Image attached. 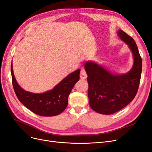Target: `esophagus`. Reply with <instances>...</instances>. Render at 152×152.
I'll list each match as a JSON object with an SVG mask.
<instances>
[{"label": "esophagus", "instance_id": "34e87169", "mask_svg": "<svg viewBox=\"0 0 152 152\" xmlns=\"http://www.w3.org/2000/svg\"><path fill=\"white\" fill-rule=\"evenodd\" d=\"M80 79H82V80H84L87 78V75L86 72L84 69H82V70H81L80 73Z\"/></svg>", "mask_w": 152, "mask_h": 152}]
</instances>
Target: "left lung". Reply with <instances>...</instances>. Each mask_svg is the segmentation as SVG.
<instances>
[{
  "label": "left lung",
  "instance_id": "obj_1",
  "mask_svg": "<svg viewBox=\"0 0 152 152\" xmlns=\"http://www.w3.org/2000/svg\"><path fill=\"white\" fill-rule=\"evenodd\" d=\"M117 34L128 45L134 57V64L129 72L117 75L93 61H87L84 65L88 76L89 105L94 111L103 115L115 113L131 103L137 94L140 82L142 59L135 41L122 30Z\"/></svg>",
  "mask_w": 152,
  "mask_h": 152
}]
</instances>
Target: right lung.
Here are the masks:
<instances>
[{
  "label": "right lung",
  "instance_id": "1",
  "mask_svg": "<svg viewBox=\"0 0 152 152\" xmlns=\"http://www.w3.org/2000/svg\"><path fill=\"white\" fill-rule=\"evenodd\" d=\"M12 83L20 102L32 112L44 117H52L62 113L67 107L68 96L80 79V69L71 73L51 90L37 94L25 91L18 85L11 66Z\"/></svg>",
  "mask_w": 152,
  "mask_h": 152
}]
</instances>
